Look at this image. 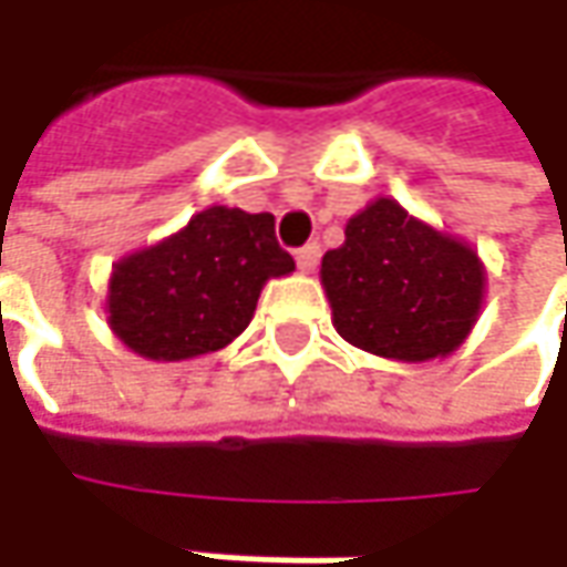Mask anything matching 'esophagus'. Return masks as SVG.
Wrapping results in <instances>:
<instances>
[{"label": "esophagus", "mask_w": 567, "mask_h": 567, "mask_svg": "<svg viewBox=\"0 0 567 567\" xmlns=\"http://www.w3.org/2000/svg\"><path fill=\"white\" fill-rule=\"evenodd\" d=\"M318 261H321V246L318 243H309V246H302V249L296 251V265H299L302 274L316 271Z\"/></svg>", "instance_id": "1"}]
</instances>
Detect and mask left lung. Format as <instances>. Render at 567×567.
I'll list each match as a JSON object with an SVG mask.
<instances>
[{
  "label": "left lung",
  "instance_id": "8db88e82",
  "mask_svg": "<svg viewBox=\"0 0 567 567\" xmlns=\"http://www.w3.org/2000/svg\"><path fill=\"white\" fill-rule=\"evenodd\" d=\"M343 236L321 258L340 338L401 362L447 357L467 340L486 290V268L467 243L416 220L394 198L362 207Z\"/></svg>",
  "mask_w": 567,
  "mask_h": 567
}]
</instances>
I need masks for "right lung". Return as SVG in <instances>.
I'll return each mask as SVG.
<instances>
[{
  "mask_svg": "<svg viewBox=\"0 0 567 567\" xmlns=\"http://www.w3.org/2000/svg\"><path fill=\"white\" fill-rule=\"evenodd\" d=\"M271 214L214 205L151 249L113 265V334L144 360L179 362L224 350L249 328L261 287L293 271Z\"/></svg>",
  "mask_w": 567,
  "mask_h": 567,
  "instance_id": "add662e5",
  "label": "right lung"
}]
</instances>
